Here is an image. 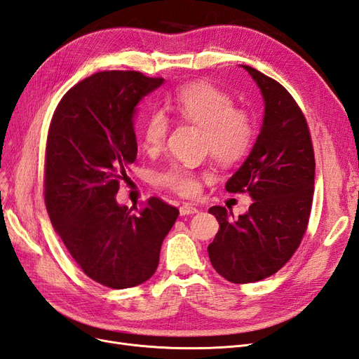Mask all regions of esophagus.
<instances>
[{"label": "esophagus", "mask_w": 359, "mask_h": 359, "mask_svg": "<svg viewBox=\"0 0 359 359\" xmlns=\"http://www.w3.org/2000/svg\"><path fill=\"white\" fill-rule=\"evenodd\" d=\"M196 212H199V210L196 208V206H193V205L184 203L182 206H180V214L181 215H191V214H196Z\"/></svg>", "instance_id": "obj_1"}]
</instances>
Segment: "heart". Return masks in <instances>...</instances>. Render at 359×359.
<instances>
[{"mask_svg":"<svg viewBox=\"0 0 359 359\" xmlns=\"http://www.w3.org/2000/svg\"><path fill=\"white\" fill-rule=\"evenodd\" d=\"M182 121L203 128L205 149L222 163L241 160L253 145L256 127L252 115L235 107L232 97L210 82H193L180 88L168 103ZM169 119L163 112H153L142 126V147L147 153H158L169 135ZM160 186L181 196L199 191V177L187 166L175 165L157 177Z\"/></svg>","mask_w":359,"mask_h":359,"instance_id":"1","label":"heart"}]
</instances>
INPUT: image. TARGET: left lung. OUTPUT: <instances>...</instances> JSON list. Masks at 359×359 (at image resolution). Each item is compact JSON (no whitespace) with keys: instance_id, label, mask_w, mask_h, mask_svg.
Masks as SVG:
<instances>
[{"instance_id":"left-lung-1","label":"left lung","mask_w":359,"mask_h":359,"mask_svg":"<svg viewBox=\"0 0 359 359\" xmlns=\"http://www.w3.org/2000/svg\"><path fill=\"white\" fill-rule=\"evenodd\" d=\"M241 67L259 86L265 114L252 151L226 190L248 193L253 202L238 219L224 206L208 211L220 224L208 245L210 260L238 285L276 274L295 253L307 229L316 166L307 121L293 97L259 70Z\"/></svg>"}]
</instances>
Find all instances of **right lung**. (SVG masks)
<instances>
[{
    "mask_svg": "<svg viewBox=\"0 0 359 359\" xmlns=\"http://www.w3.org/2000/svg\"><path fill=\"white\" fill-rule=\"evenodd\" d=\"M165 79L100 72L74 85L52 116L45 202L53 229L83 273L112 289L142 285L180 211L149 198L139 214L116 202L135 163L136 106Z\"/></svg>",
    "mask_w": 359,
    "mask_h": 359,
    "instance_id": "add662e5",
    "label": "right lung"
}]
</instances>
